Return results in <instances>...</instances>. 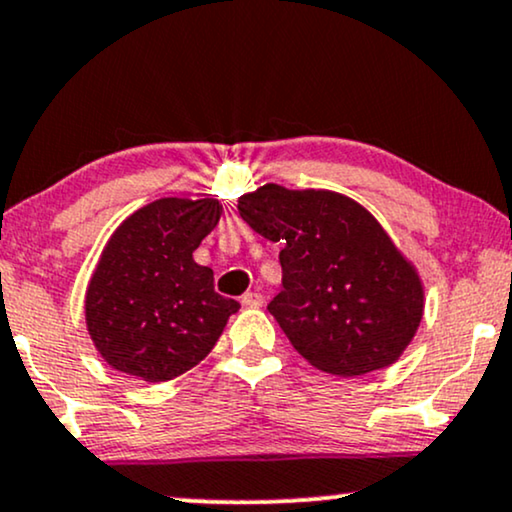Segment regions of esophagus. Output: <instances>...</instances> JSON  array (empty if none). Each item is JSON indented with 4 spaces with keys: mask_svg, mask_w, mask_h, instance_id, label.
Segmentation results:
<instances>
[{
    "mask_svg": "<svg viewBox=\"0 0 512 512\" xmlns=\"http://www.w3.org/2000/svg\"><path fill=\"white\" fill-rule=\"evenodd\" d=\"M242 306H246V308H258V306H263V294H258V292H246V294L242 296Z\"/></svg>",
    "mask_w": 512,
    "mask_h": 512,
    "instance_id": "esophagus-1",
    "label": "esophagus"
}]
</instances>
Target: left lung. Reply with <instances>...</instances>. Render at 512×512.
Wrapping results in <instances>:
<instances>
[{"label": "left lung", "instance_id": "obj_1", "mask_svg": "<svg viewBox=\"0 0 512 512\" xmlns=\"http://www.w3.org/2000/svg\"><path fill=\"white\" fill-rule=\"evenodd\" d=\"M239 216L282 244V292L268 311L308 363L356 377L401 356L420 325L422 287L363 206L266 185L239 199Z\"/></svg>", "mask_w": 512, "mask_h": 512}]
</instances>
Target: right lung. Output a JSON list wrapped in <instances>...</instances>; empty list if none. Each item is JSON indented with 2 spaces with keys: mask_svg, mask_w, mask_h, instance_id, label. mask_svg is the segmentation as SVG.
<instances>
[{
  "mask_svg": "<svg viewBox=\"0 0 512 512\" xmlns=\"http://www.w3.org/2000/svg\"><path fill=\"white\" fill-rule=\"evenodd\" d=\"M220 213L216 199H159L113 232L85 301L87 327L111 368L166 382L216 346L239 304L213 289V270L192 254Z\"/></svg>",
  "mask_w": 512,
  "mask_h": 512,
  "instance_id": "right-lung-1",
  "label": "right lung"
}]
</instances>
